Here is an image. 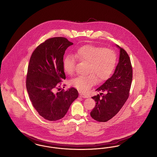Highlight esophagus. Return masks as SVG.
I'll return each mask as SVG.
<instances>
[{"instance_id": "esophagus-1", "label": "esophagus", "mask_w": 157, "mask_h": 157, "mask_svg": "<svg viewBox=\"0 0 157 157\" xmlns=\"http://www.w3.org/2000/svg\"><path fill=\"white\" fill-rule=\"evenodd\" d=\"M79 95H80V97H81L83 98H88V96L87 95L81 93V92H79Z\"/></svg>"}]
</instances>
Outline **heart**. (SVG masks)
Listing matches in <instances>:
<instances>
[{"mask_svg": "<svg viewBox=\"0 0 157 157\" xmlns=\"http://www.w3.org/2000/svg\"><path fill=\"white\" fill-rule=\"evenodd\" d=\"M74 56L76 59L88 64L89 75L78 76L70 81L72 86L83 92L90 90L97 81L102 82L109 78L117 64V56L114 51L95 45L83 46L76 51ZM75 58L68 55L63 60V70L68 75L74 72Z\"/></svg>", "mask_w": 157, "mask_h": 157, "instance_id": "b5f03b06", "label": "heart"}]
</instances>
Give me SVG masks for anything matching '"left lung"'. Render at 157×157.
I'll return each instance as SVG.
<instances>
[{
  "instance_id": "left-lung-1",
  "label": "left lung",
  "mask_w": 157,
  "mask_h": 157,
  "mask_svg": "<svg viewBox=\"0 0 157 157\" xmlns=\"http://www.w3.org/2000/svg\"><path fill=\"white\" fill-rule=\"evenodd\" d=\"M117 46L120 49V58L115 72L96 90L105 94L100 93V95L92 97L96 105L90 114L94 120L98 122H106L112 118L120 111L129 94L132 80L131 60L127 52L118 45Z\"/></svg>"
}]
</instances>
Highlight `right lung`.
Segmentation results:
<instances>
[{
    "label": "right lung",
    "mask_w": 157,
    "mask_h": 157,
    "mask_svg": "<svg viewBox=\"0 0 157 157\" xmlns=\"http://www.w3.org/2000/svg\"><path fill=\"white\" fill-rule=\"evenodd\" d=\"M73 44L65 37H52L39 45L31 55L26 89L33 107L45 120L55 121L62 118L78 97L74 88L66 91L59 88L60 82L66 78L63 55Z\"/></svg>",
    "instance_id": "obj_1"
}]
</instances>
